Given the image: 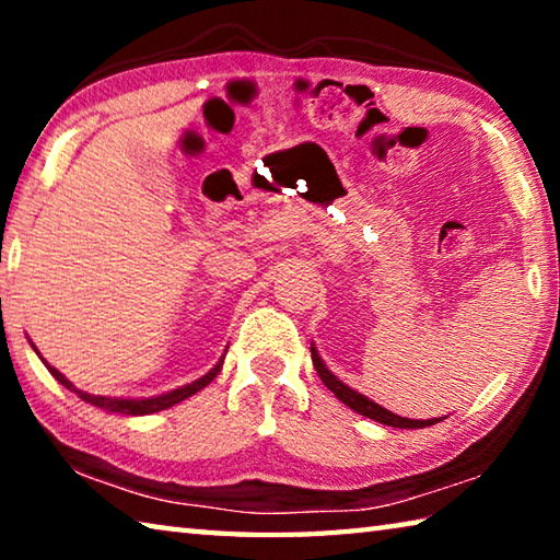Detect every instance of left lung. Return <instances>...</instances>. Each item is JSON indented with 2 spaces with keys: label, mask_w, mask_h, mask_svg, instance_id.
I'll return each instance as SVG.
<instances>
[{
  "label": "left lung",
  "mask_w": 560,
  "mask_h": 560,
  "mask_svg": "<svg viewBox=\"0 0 560 560\" xmlns=\"http://www.w3.org/2000/svg\"><path fill=\"white\" fill-rule=\"evenodd\" d=\"M311 358H314V368L320 381L328 387L330 393H334L340 402L348 405L350 410H355L358 415L368 417V420H375L381 424H387V428H400V430H420V428H430V424H438L440 417H432V420H410V417H400L390 410H385L383 405H377L371 397L360 395L353 387H348L343 381H338V377L328 371V365L324 363V358H320L318 348L311 343ZM444 420V417H442Z\"/></svg>",
  "instance_id": "left-lung-1"
}]
</instances>
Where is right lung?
<instances>
[{
  "label": "right lung",
  "mask_w": 560,
  "mask_h": 560,
  "mask_svg": "<svg viewBox=\"0 0 560 560\" xmlns=\"http://www.w3.org/2000/svg\"><path fill=\"white\" fill-rule=\"evenodd\" d=\"M32 348L36 350L34 343H32ZM36 355L42 358L39 350H36ZM224 355H226V350H224ZM224 355H222L220 360H217L214 368H210V371H207L202 377H197V381L187 383V385H183V387H175V390H170V393L150 395V397H106V395L83 393V390H79V387H75L63 373H59L54 365L46 363L44 358H42V363L46 365V371H49V373L56 377V381H59V383L66 387V390H73L75 395L81 397L83 402H89V405H93V407H101V410H108V412H118V415H153V412L167 410V407H173V405H177V402L187 400V397H192L195 393H200L202 387L210 385V383L214 381V377H217V373L222 371Z\"/></svg>",
  "instance_id": "add662e5"
}]
</instances>
